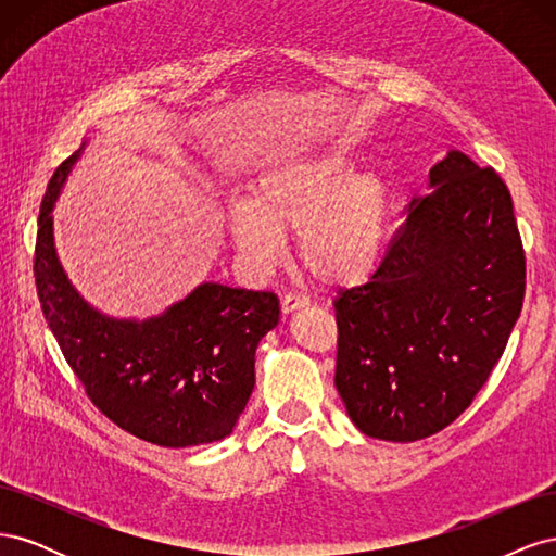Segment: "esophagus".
Masks as SVG:
<instances>
[{"instance_id":"34e87169","label":"esophagus","mask_w":556,"mask_h":556,"mask_svg":"<svg viewBox=\"0 0 556 556\" xmlns=\"http://www.w3.org/2000/svg\"><path fill=\"white\" fill-rule=\"evenodd\" d=\"M280 306H282V313H292V311H296V308L308 306V299H306L304 294H299V292H288V294L282 296Z\"/></svg>"}]
</instances>
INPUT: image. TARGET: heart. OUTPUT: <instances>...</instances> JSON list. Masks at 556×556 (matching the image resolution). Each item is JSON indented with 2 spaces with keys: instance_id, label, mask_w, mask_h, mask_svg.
I'll use <instances>...</instances> for the list:
<instances>
[{
  "instance_id": "heart-1",
  "label": "heart",
  "mask_w": 556,
  "mask_h": 556,
  "mask_svg": "<svg viewBox=\"0 0 556 556\" xmlns=\"http://www.w3.org/2000/svg\"><path fill=\"white\" fill-rule=\"evenodd\" d=\"M339 150L276 160L252 178L250 201L231 204L227 223L245 255L268 264L285 233L299 231V260L327 285L374 271L387 239L390 190L378 174H355Z\"/></svg>"
}]
</instances>
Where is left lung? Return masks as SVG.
<instances>
[{
    "instance_id": "8db88e82",
    "label": "left lung",
    "mask_w": 556,
    "mask_h": 556,
    "mask_svg": "<svg viewBox=\"0 0 556 556\" xmlns=\"http://www.w3.org/2000/svg\"><path fill=\"white\" fill-rule=\"evenodd\" d=\"M376 274L333 301L336 390L371 439L413 443L452 425L508 345L527 260L506 182L459 150L429 172Z\"/></svg>"
}]
</instances>
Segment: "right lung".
<instances>
[{
	"mask_svg": "<svg viewBox=\"0 0 556 556\" xmlns=\"http://www.w3.org/2000/svg\"><path fill=\"white\" fill-rule=\"evenodd\" d=\"M78 153L50 178L35 248L46 323L83 390L113 425L162 447H192L231 433L255 387V350L278 325V296L206 282L146 323L90 308L66 280L50 211Z\"/></svg>",
	"mask_w": 556,
	"mask_h": 556,
	"instance_id": "add662e5",
	"label": "right lung"
}]
</instances>
